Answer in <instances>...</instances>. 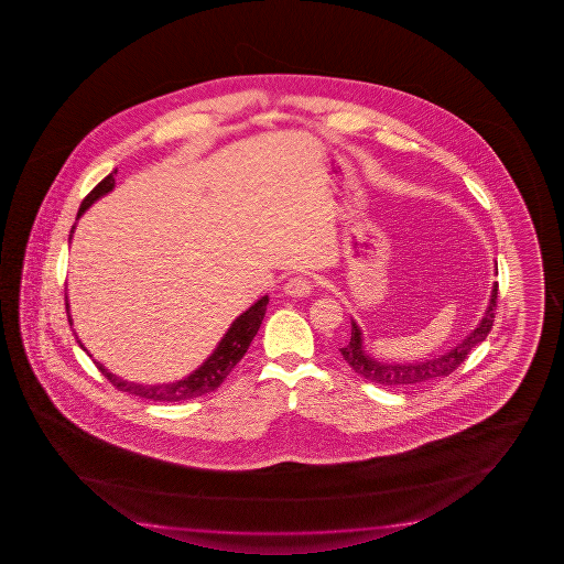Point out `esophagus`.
I'll list each match as a JSON object with an SVG mask.
<instances>
[{
    "label": "esophagus",
    "instance_id": "1",
    "mask_svg": "<svg viewBox=\"0 0 564 564\" xmlns=\"http://www.w3.org/2000/svg\"><path fill=\"white\" fill-rule=\"evenodd\" d=\"M312 290H314V282L307 276H292L284 284L288 296L306 297L312 294Z\"/></svg>",
    "mask_w": 564,
    "mask_h": 564
}]
</instances>
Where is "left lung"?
I'll return each mask as SVG.
<instances>
[{
	"mask_svg": "<svg viewBox=\"0 0 564 564\" xmlns=\"http://www.w3.org/2000/svg\"><path fill=\"white\" fill-rule=\"evenodd\" d=\"M497 282L491 290V300L487 306L486 315L481 317L478 327L471 334L449 349L448 354L438 355L434 359H426L421 364H381L375 361L372 357L364 351V339H361V329L351 322V339L349 344L341 347L339 351L344 355L345 361L354 369L357 375L364 379L382 387H406V384H421V382L434 381L440 377H448L449 372L456 371L459 365L468 359L469 351L486 339L487 334L494 327V317L497 310Z\"/></svg>",
	"mask_w": 564,
	"mask_h": 564,
	"instance_id": "8db88e82",
	"label": "left lung"
}]
</instances>
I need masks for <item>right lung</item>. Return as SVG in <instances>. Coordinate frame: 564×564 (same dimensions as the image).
Instances as JSON below:
<instances>
[{"label":"right lung","mask_w":564,"mask_h":564,"mask_svg":"<svg viewBox=\"0 0 564 564\" xmlns=\"http://www.w3.org/2000/svg\"><path fill=\"white\" fill-rule=\"evenodd\" d=\"M115 172L110 175H106L102 182L96 185L93 192L86 195L83 203H80V209H78V217L85 213L98 197H102L108 192H112L115 187ZM73 232V230H70ZM268 296L260 297L254 306H250L245 314L239 315L232 325L229 327V332L225 334V337L220 339V344L217 345V349L213 351L209 359L205 364L200 365L197 371L192 372L187 379L183 381L170 382V384H138V382H128L120 377H116L112 372H108L102 365L96 364L98 371L105 375L108 381L115 384L118 391L128 392V394H135V397H142V399H150V401L158 402H180L189 401V399H197L200 394H207V392L215 391L219 387L220 382L225 381L229 377V372L235 369V365L239 364L240 359L247 354L250 341L254 339L258 327L264 319L267 314ZM68 324L70 322V315H68ZM80 344V341H78ZM83 347V345H80Z\"/></svg>","instance_id":"1"}]
</instances>
